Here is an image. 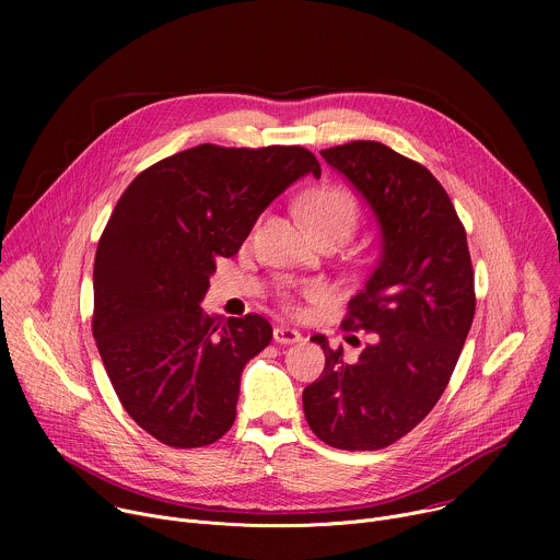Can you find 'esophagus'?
<instances>
[{"mask_svg": "<svg viewBox=\"0 0 560 560\" xmlns=\"http://www.w3.org/2000/svg\"><path fill=\"white\" fill-rule=\"evenodd\" d=\"M275 341L281 343V346H290V343H299L303 341V335L299 330H292V328H285V326H277L275 332H272Z\"/></svg>", "mask_w": 560, "mask_h": 560, "instance_id": "1", "label": "esophagus"}]
</instances>
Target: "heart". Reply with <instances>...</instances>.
<instances>
[{
  "label": "heart",
  "mask_w": 560,
  "mask_h": 560,
  "mask_svg": "<svg viewBox=\"0 0 560 560\" xmlns=\"http://www.w3.org/2000/svg\"><path fill=\"white\" fill-rule=\"evenodd\" d=\"M301 212L318 242L328 236H339L346 242L359 223L361 203L350 188L339 184H324L303 195ZM328 294H330V288L324 281L290 283L277 292L279 303L292 314L301 312L303 299L324 301Z\"/></svg>",
  "instance_id": "1"
}]
</instances>
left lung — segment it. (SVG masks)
I'll list each match as a JSON object with an SVG mask.
<instances>
[{
  "label": "left lung",
  "instance_id": "left-lung-1",
  "mask_svg": "<svg viewBox=\"0 0 560 560\" xmlns=\"http://www.w3.org/2000/svg\"><path fill=\"white\" fill-rule=\"evenodd\" d=\"M322 154L374 210L383 250L341 322L372 343L348 363L314 335L326 368L303 389V412L332 447L383 450L430 415L460 357L476 310L467 236L445 188L415 159L378 141Z\"/></svg>",
  "mask_w": 560,
  "mask_h": 560
}]
</instances>
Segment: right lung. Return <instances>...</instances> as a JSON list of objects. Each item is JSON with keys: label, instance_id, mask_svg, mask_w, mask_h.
I'll use <instances>...</instances> for the list:
<instances>
[{"label": "right lung", "instance_id": "right-lung-1", "mask_svg": "<svg viewBox=\"0 0 560 560\" xmlns=\"http://www.w3.org/2000/svg\"><path fill=\"white\" fill-rule=\"evenodd\" d=\"M322 177L303 145L201 143L139 173L95 255L93 337L130 419L177 450L219 441L234 423L246 363L270 341L261 314L210 316L217 257L242 248L292 182Z\"/></svg>", "mask_w": 560, "mask_h": 560}]
</instances>
